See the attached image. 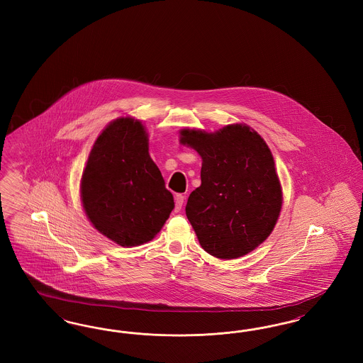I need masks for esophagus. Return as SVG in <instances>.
Returning <instances> with one entry per match:
<instances>
[{"mask_svg":"<svg viewBox=\"0 0 363 363\" xmlns=\"http://www.w3.org/2000/svg\"><path fill=\"white\" fill-rule=\"evenodd\" d=\"M184 201H185V196H182V194L175 196V212L181 211V208L184 206Z\"/></svg>","mask_w":363,"mask_h":363,"instance_id":"obj_1","label":"esophagus"}]
</instances>
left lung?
<instances>
[{
	"label": "left lung",
	"instance_id": "left-lung-1",
	"mask_svg": "<svg viewBox=\"0 0 363 363\" xmlns=\"http://www.w3.org/2000/svg\"><path fill=\"white\" fill-rule=\"evenodd\" d=\"M179 143L201 156V185L186 216L201 247L216 259L243 257L275 228L283 193L269 147L246 123L216 132L181 129Z\"/></svg>",
	"mask_w": 363,
	"mask_h": 363
}]
</instances>
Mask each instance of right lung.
<instances>
[{"label": "right lung", "instance_id": "1", "mask_svg": "<svg viewBox=\"0 0 363 363\" xmlns=\"http://www.w3.org/2000/svg\"><path fill=\"white\" fill-rule=\"evenodd\" d=\"M88 220L110 241H152L174 209L173 194L148 152L143 122L120 117L95 140L80 181Z\"/></svg>", "mask_w": 363, "mask_h": 363}]
</instances>
